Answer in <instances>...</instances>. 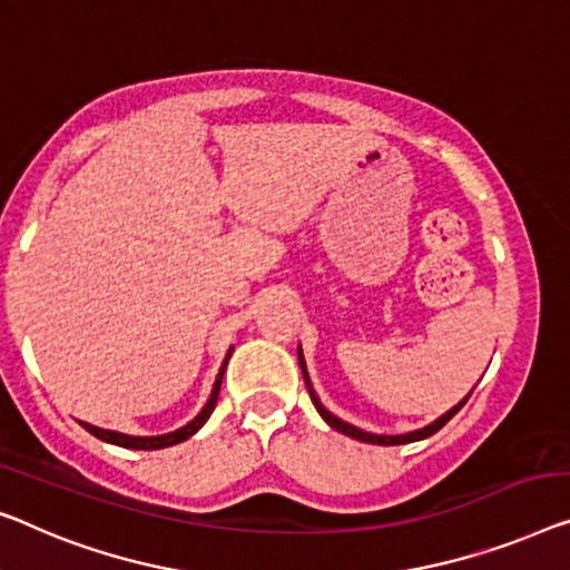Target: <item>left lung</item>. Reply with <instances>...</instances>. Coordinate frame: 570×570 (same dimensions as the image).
Returning a JSON list of instances; mask_svg holds the SVG:
<instances>
[{
    "mask_svg": "<svg viewBox=\"0 0 570 570\" xmlns=\"http://www.w3.org/2000/svg\"><path fill=\"white\" fill-rule=\"evenodd\" d=\"M296 355H299V366H302V373H304V384H307V392H309V396H312V404H314V410L320 412V417L325 420L333 430L343 432V435L353 438V440H361V443H371V445H404V443H417V440H424V438L435 435V432H438L440 428H443L445 422H450V420L455 417L458 412H461V406H463L465 402H469V396H471V394H469V396H463L461 402H458L455 406H450V410H448L445 414H440V417H438L435 422L424 424V428H420V430L404 432V435H376V432H366V430L355 428V424L345 422V420H340V417H335L333 412L325 410V404L320 402V396H317V392H314V386H312V381H309V373H307V363H304L302 345L296 347Z\"/></svg>",
    "mask_w": 570,
    "mask_h": 570,
    "instance_id": "left-lung-1",
    "label": "left lung"
}]
</instances>
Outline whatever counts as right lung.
Here are the masks:
<instances>
[{
	"instance_id": "1",
	"label": "right lung",
	"mask_w": 570,
	"mask_h": 570,
	"mask_svg": "<svg viewBox=\"0 0 570 570\" xmlns=\"http://www.w3.org/2000/svg\"><path fill=\"white\" fill-rule=\"evenodd\" d=\"M235 347H230L225 355V363L223 368H219L217 379H215V386H212V394L207 399V404L202 406V412L194 417L191 422H186L184 428H178L174 432H166V435H150V438H140V435H125V432H117V430H105V428H97V424H89V422H81L83 430H89L91 435L105 440V443H112V445H120V448H130V450H160V448H171L184 443V440H189L194 432L202 430V424L209 420V414L215 412V404H217V396H219V386H223V376H225V368H227V361H230Z\"/></svg>"
}]
</instances>
